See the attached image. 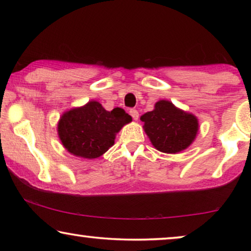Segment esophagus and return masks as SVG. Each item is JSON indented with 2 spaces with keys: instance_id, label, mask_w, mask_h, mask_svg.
Segmentation results:
<instances>
[{
  "instance_id": "obj_1",
  "label": "esophagus",
  "mask_w": 251,
  "mask_h": 251,
  "mask_svg": "<svg viewBox=\"0 0 251 251\" xmlns=\"http://www.w3.org/2000/svg\"><path fill=\"white\" fill-rule=\"evenodd\" d=\"M129 113H130V115L132 116V119L135 120V121H137V120H138L139 113H138V111H137V109H130Z\"/></svg>"
}]
</instances>
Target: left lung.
<instances>
[{
	"instance_id": "obj_1",
	"label": "left lung",
	"mask_w": 251,
	"mask_h": 251,
	"mask_svg": "<svg viewBox=\"0 0 251 251\" xmlns=\"http://www.w3.org/2000/svg\"><path fill=\"white\" fill-rule=\"evenodd\" d=\"M144 130L157 151L176 154L194 142L199 130L197 116L177 108L169 100H159L154 109L140 116Z\"/></svg>"
}]
</instances>
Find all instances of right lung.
<instances>
[{
	"label": "right lung",
	"mask_w": 251,
	"mask_h": 251,
	"mask_svg": "<svg viewBox=\"0 0 251 251\" xmlns=\"http://www.w3.org/2000/svg\"><path fill=\"white\" fill-rule=\"evenodd\" d=\"M131 120L125 109L116 107L108 112L100 102L91 100L61 115L58 136L71 154L83 159H96L114 145L116 133Z\"/></svg>",
	"instance_id": "1"
}]
</instances>
